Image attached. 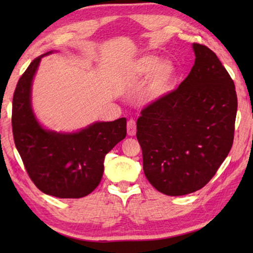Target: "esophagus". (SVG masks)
Segmentation results:
<instances>
[{"instance_id":"esophagus-1","label":"esophagus","mask_w":253,"mask_h":253,"mask_svg":"<svg viewBox=\"0 0 253 253\" xmlns=\"http://www.w3.org/2000/svg\"><path fill=\"white\" fill-rule=\"evenodd\" d=\"M127 134L128 136H135L136 135V122L134 119L127 122Z\"/></svg>"}]
</instances>
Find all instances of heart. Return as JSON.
Wrapping results in <instances>:
<instances>
[{
  "mask_svg": "<svg viewBox=\"0 0 253 253\" xmlns=\"http://www.w3.org/2000/svg\"><path fill=\"white\" fill-rule=\"evenodd\" d=\"M176 69L169 60H161L156 54H143L129 63L125 70V77L130 83H139L148 78L142 90V100L153 104L168 93L175 79Z\"/></svg>",
  "mask_w": 253,
  "mask_h": 253,
  "instance_id": "b5f03b06",
  "label": "heart"
}]
</instances>
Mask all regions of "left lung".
<instances>
[{"label": "left lung", "mask_w": 253, "mask_h": 253, "mask_svg": "<svg viewBox=\"0 0 253 253\" xmlns=\"http://www.w3.org/2000/svg\"><path fill=\"white\" fill-rule=\"evenodd\" d=\"M195 62L176 90L142 110L137 139L148 182L169 196L207 185L233 144L238 99L216 54L193 43Z\"/></svg>", "instance_id": "left-lung-1"}]
</instances>
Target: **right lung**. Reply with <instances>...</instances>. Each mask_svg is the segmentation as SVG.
Listing matches in <instances>:
<instances>
[{
  "label": "right lung",
  "mask_w": 253,
  "mask_h": 253,
  "mask_svg": "<svg viewBox=\"0 0 253 253\" xmlns=\"http://www.w3.org/2000/svg\"><path fill=\"white\" fill-rule=\"evenodd\" d=\"M30 63L16 84L12 130L30 178L41 192L60 199H80L99 185L104 161L126 137V118L96 122L75 132L45 129L32 109V83L41 59Z\"/></svg>",
  "instance_id": "1"
}]
</instances>
